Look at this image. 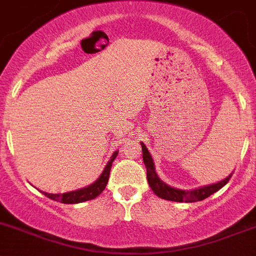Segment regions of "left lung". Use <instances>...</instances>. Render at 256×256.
Segmentation results:
<instances>
[{"label": "left lung", "mask_w": 256, "mask_h": 256, "mask_svg": "<svg viewBox=\"0 0 256 256\" xmlns=\"http://www.w3.org/2000/svg\"><path fill=\"white\" fill-rule=\"evenodd\" d=\"M142 144V152H143V162L146 164V168H147V180L150 187L152 188V191L157 194L158 197L163 200H168V201H176V202H196V201H202V200L208 198V196H211L212 194L218 192V190L222 188L228 182V180L231 178L232 174H230L228 177H226L225 180L220 181L218 184H210V186L200 187L197 190H192V191H184V190H178L174 188V187L168 186L164 182L160 181L158 178L157 174L154 171V163H153L152 157H150V152L146 148V146L143 143Z\"/></svg>", "instance_id": "8db88e82"}]
</instances>
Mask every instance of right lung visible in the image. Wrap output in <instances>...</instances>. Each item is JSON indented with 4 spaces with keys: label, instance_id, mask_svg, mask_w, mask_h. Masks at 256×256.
Segmentation results:
<instances>
[{
    "label": "right lung",
    "instance_id": "add662e5",
    "mask_svg": "<svg viewBox=\"0 0 256 256\" xmlns=\"http://www.w3.org/2000/svg\"><path fill=\"white\" fill-rule=\"evenodd\" d=\"M116 156H118V152H114L113 156H112V158L109 160L108 164H106V168H104L103 174H100V177H99L93 184H90V186L85 187V188L76 190V191L66 192V194H48V192H42V194H45L46 197H48V198L55 200V201L62 204H79V202H84V201H88V200L96 198V197H98L99 194L104 191L106 184H108L112 164H113V160H116Z\"/></svg>",
    "mask_w": 256,
    "mask_h": 256
}]
</instances>
